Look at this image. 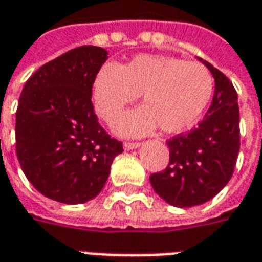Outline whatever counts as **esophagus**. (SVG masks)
Instances as JSON below:
<instances>
[{"mask_svg": "<svg viewBox=\"0 0 262 262\" xmlns=\"http://www.w3.org/2000/svg\"><path fill=\"white\" fill-rule=\"evenodd\" d=\"M140 147V143H131V141H125L124 143V148L125 150H134V148H138Z\"/></svg>", "mask_w": 262, "mask_h": 262, "instance_id": "34e87169", "label": "esophagus"}]
</instances>
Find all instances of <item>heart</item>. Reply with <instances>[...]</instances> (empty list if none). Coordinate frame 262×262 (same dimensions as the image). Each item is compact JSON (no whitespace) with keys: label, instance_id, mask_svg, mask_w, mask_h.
Here are the masks:
<instances>
[{"label":"heart","instance_id":"1","mask_svg":"<svg viewBox=\"0 0 262 262\" xmlns=\"http://www.w3.org/2000/svg\"><path fill=\"white\" fill-rule=\"evenodd\" d=\"M213 87L211 73L200 62L141 54L121 67H102L93 81V100L100 118L111 122L141 95L144 106L116 119V133L138 137L160 125L167 134H176L201 119Z\"/></svg>","mask_w":262,"mask_h":262}]
</instances>
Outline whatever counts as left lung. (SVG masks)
Listing matches in <instances>:
<instances>
[{
  "label": "left lung",
  "mask_w": 262,
  "mask_h": 262,
  "mask_svg": "<svg viewBox=\"0 0 262 262\" xmlns=\"http://www.w3.org/2000/svg\"><path fill=\"white\" fill-rule=\"evenodd\" d=\"M200 61L214 77L211 106L196 128L166 141V169L150 175L156 194L181 208L204 204L227 185L241 147L236 90L222 71Z\"/></svg>",
  "instance_id": "8db88e82"
}]
</instances>
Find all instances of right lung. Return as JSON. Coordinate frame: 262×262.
<instances>
[{
	"label": "right lung",
	"instance_id": "right-lung-1",
	"mask_svg": "<svg viewBox=\"0 0 262 262\" xmlns=\"http://www.w3.org/2000/svg\"><path fill=\"white\" fill-rule=\"evenodd\" d=\"M107 59L80 46L46 62L26 81L15 114V151L36 189L64 204H81L105 186L122 143L100 126L93 81Z\"/></svg>",
	"mask_w": 262,
	"mask_h": 262
}]
</instances>
